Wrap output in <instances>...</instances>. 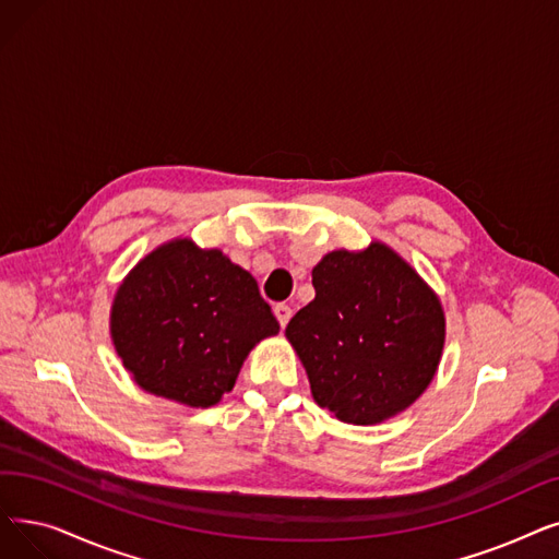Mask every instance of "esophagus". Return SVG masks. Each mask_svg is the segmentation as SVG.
Returning a JSON list of instances; mask_svg holds the SVG:
<instances>
[{
  "label": "esophagus",
  "instance_id": "obj_1",
  "mask_svg": "<svg viewBox=\"0 0 559 559\" xmlns=\"http://www.w3.org/2000/svg\"><path fill=\"white\" fill-rule=\"evenodd\" d=\"M274 314H276L278 324L285 326V324L289 322V318H293V308H289L287 304H276V306H274Z\"/></svg>",
  "mask_w": 559,
  "mask_h": 559
}]
</instances>
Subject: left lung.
<instances>
[{
    "mask_svg": "<svg viewBox=\"0 0 559 559\" xmlns=\"http://www.w3.org/2000/svg\"><path fill=\"white\" fill-rule=\"evenodd\" d=\"M314 299L285 335L301 358L314 402L349 425H377L431 383L445 343L433 289L393 249L331 251L312 270Z\"/></svg>",
    "mask_w": 559,
    "mask_h": 559,
    "instance_id": "obj_1",
    "label": "left lung"
}]
</instances>
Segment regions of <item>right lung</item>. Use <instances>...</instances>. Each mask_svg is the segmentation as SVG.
Masks as SVG:
<instances>
[{
  "instance_id": "right-lung-1",
  "label": "right lung",
  "mask_w": 559,
  "mask_h": 559,
  "mask_svg": "<svg viewBox=\"0 0 559 559\" xmlns=\"http://www.w3.org/2000/svg\"><path fill=\"white\" fill-rule=\"evenodd\" d=\"M276 333L255 278L191 239L145 255L111 306V340L132 379L157 397L197 408L230 393L249 352Z\"/></svg>"
}]
</instances>
